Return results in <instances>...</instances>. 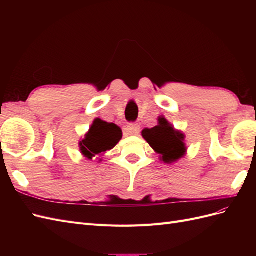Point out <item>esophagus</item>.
I'll return each instance as SVG.
<instances>
[{
	"label": "esophagus",
	"instance_id": "esophagus-1",
	"mask_svg": "<svg viewBox=\"0 0 256 256\" xmlns=\"http://www.w3.org/2000/svg\"><path fill=\"white\" fill-rule=\"evenodd\" d=\"M138 132H140V126L138 124H129L125 128V134L127 136H136Z\"/></svg>",
	"mask_w": 256,
	"mask_h": 256
}]
</instances>
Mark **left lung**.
<instances>
[{"label":"left lung","mask_w":256,"mask_h":256,"mask_svg":"<svg viewBox=\"0 0 256 256\" xmlns=\"http://www.w3.org/2000/svg\"><path fill=\"white\" fill-rule=\"evenodd\" d=\"M142 136L152 150L161 154V159L166 164H171L184 154V136L175 130L164 118H159V125L156 127L144 129Z\"/></svg>","instance_id":"1"}]
</instances>
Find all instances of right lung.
<instances>
[{
    "label": "right lung",
    "instance_id": "right-lung-1",
    "mask_svg": "<svg viewBox=\"0 0 256 256\" xmlns=\"http://www.w3.org/2000/svg\"><path fill=\"white\" fill-rule=\"evenodd\" d=\"M122 136V130L115 124L95 120L88 134L80 142V148L85 157L92 159L99 154L112 150Z\"/></svg>",
    "mask_w": 256,
    "mask_h": 256
}]
</instances>
